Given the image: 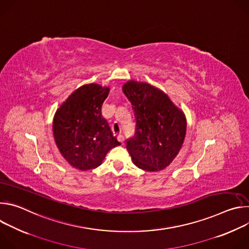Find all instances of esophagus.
Segmentation results:
<instances>
[{
	"instance_id": "obj_1",
	"label": "esophagus",
	"mask_w": 249,
	"mask_h": 249,
	"mask_svg": "<svg viewBox=\"0 0 249 249\" xmlns=\"http://www.w3.org/2000/svg\"><path fill=\"white\" fill-rule=\"evenodd\" d=\"M117 140H118V142H120L121 144H123V143H124V140H125V139H124V136L120 134V135H118V136H117Z\"/></svg>"
}]
</instances>
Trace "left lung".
Here are the masks:
<instances>
[{"instance_id":"1","label":"left lung","mask_w":249,"mask_h":249,"mask_svg":"<svg viewBox=\"0 0 249 249\" xmlns=\"http://www.w3.org/2000/svg\"><path fill=\"white\" fill-rule=\"evenodd\" d=\"M122 89L136 118L135 135L126 142L134 164L151 172L164 169L184 143L187 123L183 111L148 83L131 80Z\"/></svg>"}]
</instances>
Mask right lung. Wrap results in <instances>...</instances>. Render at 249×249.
<instances>
[{"instance_id": "1", "label": "right lung", "mask_w": 249, "mask_h": 249, "mask_svg": "<svg viewBox=\"0 0 249 249\" xmlns=\"http://www.w3.org/2000/svg\"><path fill=\"white\" fill-rule=\"evenodd\" d=\"M108 87L84 85L69 95L53 119L56 145L75 168L89 170L99 166L106 154L121 144L101 113Z\"/></svg>"}]
</instances>
